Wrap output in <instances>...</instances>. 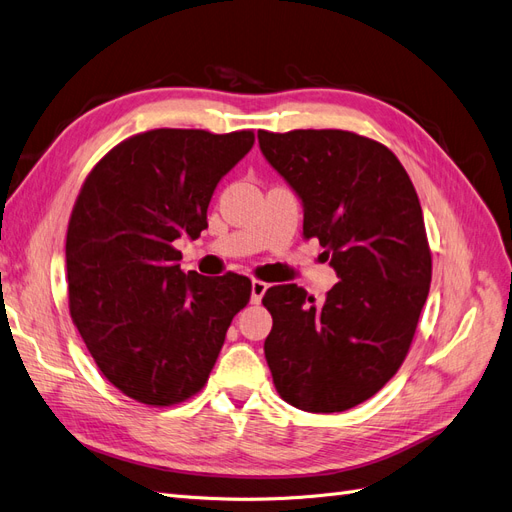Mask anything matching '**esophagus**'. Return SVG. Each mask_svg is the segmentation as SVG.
I'll list each match as a JSON object with an SVG mask.
<instances>
[{"mask_svg": "<svg viewBox=\"0 0 512 512\" xmlns=\"http://www.w3.org/2000/svg\"><path fill=\"white\" fill-rule=\"evenodd\" d=\"M267 284L265 282H260V280H252V284H250V290H252V297H250V301L252 303H260V299L265 297V292H267Z\"/></svg>", "mask_w": 512, "mask_h": 512, "instance_id": "esophagus-1", "label": "esophagus"}]
</instances>
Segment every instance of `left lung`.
Listing matches in <instances>:
<instances>
[{"mask_svg":"<svg viewBox=\"0 0 512 512\" xmlns=\"http://www.w3.org/2000/svg\"><path fill=\"white\" fill-rule=\"evenodd\" d=\"M258 145L339 277L320 303L297 284L265 292L273 384L299 410L344 412L376 395L408 354L431 284L421 203L393 151L371 138L260 130Z\"/></svg>","mask_w":512,"mask_h":512,"instance_id":"obj_1","label":"left lung"}]
</instances>
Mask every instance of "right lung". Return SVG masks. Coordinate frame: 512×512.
I'll list each match as a JSON object with an SVG mask.
<instances>
[{"label":"right lung","instance_id":"obj_1","mask_svg":"<svg viewBox=\"0 0 512 512\" xmlns=\"http://www.w3.org/2000/svg\"><path fill=\"white\" fill-rule=\"evenodd\" d=\"M254 132L151 130L91 170L66 237L70 314L106 380L147 406L203 389L232 318L250 301L237 273L179 269L175 241L207 228L222 177Z\"/></svg>","mask_w":512,"mask_h":512}]
</instances>
